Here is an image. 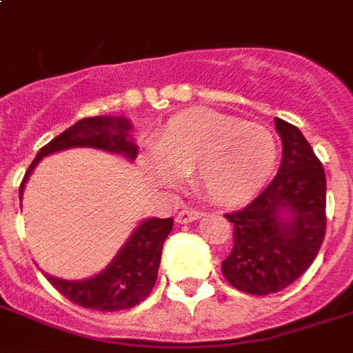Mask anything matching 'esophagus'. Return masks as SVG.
I'll list each match as a JSON object with an SVG mask.
<instances>
[{
	"instance_id": "1",
	"label": "esophagus",
	"mask_w": 353,
	"mask_h": 353,
	"mask_svg": "<svg viewBox=\"0 0 353 353\" xmlns=\"http://www.w3.org/2000/svg\"><path fill=\"white\" fill-rule=\"evenodd\" d=\"M201 216H203V212H201V210H196V209H192V207H187V209H183L177 212L176 221L183 225V223H190V221L199 220Z\"/></svg>"
}]
</instances>
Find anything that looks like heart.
Returning a JSON list of instances; mask_svg holds the SVG:
<instances>
[{"mask_svg":"<svg viewBox=\"0 0 353 353\" xmlns=\"http://www.w3.org/2000/svg\"><path fill=\"white\" fill-rule=\"evenodd\" d=\"M276 143L268 128L247 124L212 110L174 115L141 159L144 176L163 188L179 174H194L196 187L223 205L251 199L271 176Z\"/></svg>","mask_w":353,"mask_h":353,"instance_id":"obj_1","label":"heart"}]
</instances>
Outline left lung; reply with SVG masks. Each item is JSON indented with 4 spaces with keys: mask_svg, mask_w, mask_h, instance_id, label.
I'll list each match as a JSON object with an SVG mask.
<instances>
[{
    "mask_svg": "<svg viewBox=\"0 0 353 353\" xmlns=\"http://www.w3.org/2000/svg\"><path fill=\"white\" fill-rule=\"evenodd\" d=\"M274 128L282 139L279 174L245 209L225 214L234 223V245L221 273L249 295L293 284L313 263L326 231L323 165L299 128L279 117Z\"/></svg>",
    "mask_w": 353,
    "mask_h": 353,
    "instance_id": "obj_1",
    "label": "left lung"
}]
</instances>
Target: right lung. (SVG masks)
<instances>
[{
  "mask_svg": "<svg viewBox=\"0 0 353 353\" xmlns=\"http://www.w3.org/2000/svg\"><path fill=\"white\" fill-rule=\"evenodd\" d=\"M132 121L122 115H99L74 122L36 154L19 187V199L23 198L25 185L36 165L43 157L57 152L69 148H95L133 161L137 155V144L132 135ZM172 227V218L141 220L101 273L82 280H63L46 273L47 280L65 299L97 312H121L137 306L150 295L157 280L163 243L170 234Z\"/></svg>",
  "mask_w": 353,
  "mask_h": 353,
  "instance_id": "obj_1",
  "label": "right lung"
}]
</instances>
